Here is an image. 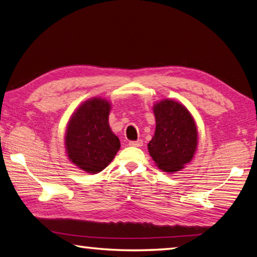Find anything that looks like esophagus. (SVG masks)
I'll use <instances>...</instances> for the list:
<instances>
[{"label":"esophagus","mask_w":257,"mask_h":257,"mask_svg":"<svg viewBox=\"0 0 257 257\" xmlns=\"http://www.w3.org/2000/svg\"><path fill=\"white\" fill-rule=\"evenodd\" d=\"M129 145L133 147H142L143 141H132V142H129Z\"/></svg>","instance_id":"obj_1"}]
</instances>
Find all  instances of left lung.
Returning a JSON list of instances; mask_svg holds the SVG:
<instances>
[{"mask_svg":"<svg viewBox=\"0 0 257 257\" xmlns=\"http://www.w3.org/2000/svg\"><path fill=\"white\" fill-rule=\"evenodd\" d=\"M156 130L148 152L164 172H177L194 155L198 133L192 115L179 102L163 100L154 105Z\"/></svg>","mask_w":257,"mask_h":257,"instance_id":"8db88e82","label":"left lung"}]
</instances>
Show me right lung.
<instances>
[{
  "instance_id": "right-lung-1",
  "label": "right lung",
  "mask_w": 257,
  "mask_h": 257,
  "mask_svg": "<svg viewBox=\"0 0 257 257\" xmlns=\"http://www.w3.org/2000/svg\"><path fill=\"white\" fill-rule=\"evenodd\" d=\"M110 104L103 99L83 103L72 115L66 130L69 160L87 173H99L108 166L120 148L119 138L109 125Z\"/></svg>"
}]
</instances>
